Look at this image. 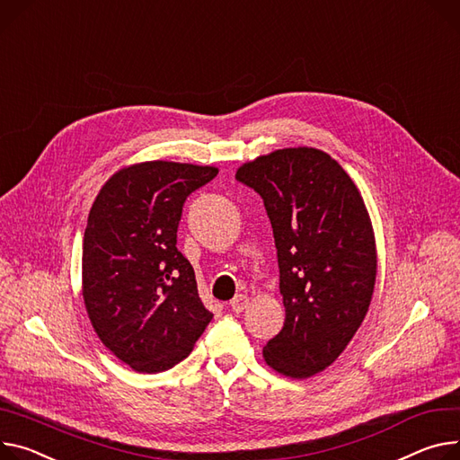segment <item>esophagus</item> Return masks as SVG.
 Here are the masks:
<instances>
[{
    "instance_id": "1",
    "label": "esophagus",
    "mask_w": 460,
    "mask_h": 460,
    "mask_svg": "<svg viewBox=\"0 0 460 460\" xmlns=\"http://www.w3.org/2000/svg\"><path fill=\"white\" fill-rule=\"evenodd\" d=\"M249 304H251V298H249V296H246V295H237V296H234V300L230 302V307L239 313V311H243Z\"/></svg>"
}]
</instances>
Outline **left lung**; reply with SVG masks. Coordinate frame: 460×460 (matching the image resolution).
Segmentation results:
<instances>
[{"instance_id":"8db88e82","label":"left lung","mask_w":460,"mask_h":460,"mask_svg":"<svg viewBox=\"0 0 460 460\" xmlns=\"http://www.w3.org/2000/svg\"><path fill=\"white\" fill-rule=\"evenodd\" d=\"M235 179L261 195L278 251L286 323L263 359L307 379L341 356L370 307L377 249L368 209L339 162L314 147L258 156Z\"/></svg>"}]
</instances>
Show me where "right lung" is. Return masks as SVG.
Listing matches in <instances>:
<instances>
[{
  "label": "right lung",
  "mask_w": 460,
  "mask_h": 460,
  "mask_svg": "<svg viewBox=\"0 0 460 460\" xmlns=\"http://www.w3.org/2000/svg\"><path fill=\"white\" fill-rule=\"evenodd\" d=\"M219 172L167 160L116 171L99 190L83 241V298L118 359L156 374L186 359L211 321L195 270L176 249L184 200Z\"/></svg>",
  "instance_id": "add662e5"
}]
</instances>
